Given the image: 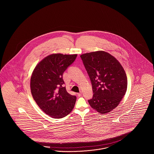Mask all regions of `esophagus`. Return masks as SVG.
<instances>
[{"instance_id":"esophagus-1","label":"esophagus","mask_w":154,"mask_h":154,"mask_svg":"<svg viewBox=\"0 0 154 154\" xmlns=\"http://www.w3.org/2000/svg\"><path fill=\"white\" fill-rule=\"evenodd\" d=\"M81 95H82V93H81V92H80V93H78V94H77V95L79 96H81Z\"/></svg>"}]
</instances>
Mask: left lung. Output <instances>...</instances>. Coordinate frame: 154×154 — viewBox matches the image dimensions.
Listing matches in <instances>:
<instances>
[{
	"label": "left lung",
	"instance_id": "left-lung-1",
	"mask_svg": "<svg viewBox=\"0 0 154 154\" xmlns=\"http://www.w3.org/2000/svg\"><path fill=\"white\" fill-rule=\"evenodd\" d=\"M81 58L92 84L93 96L88 103L100 114L114 109L125 95L127 77L124 69L113 56L106 52H92Z\"/></svg>",
	"mask_w": 154,
	"mask_h": 154
}]
</instances>
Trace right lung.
Masks as SVG:
<instances>
[{
  "label": "right lung",
  "instance_id": "add662e5",
  "mask_svg": "<svg viewBox=\"0 0 154 154\" xmlns=\"http://www.w3.org/2000/svg\"><path fill=\"white\" fill-rule=\"evenodd\" d=\"M77 56L51 54L40 62L33 72L32 95L38 107L52 118L65 117L73 109L76 96L66 91L63 73Z\"/></svg>",
  "mask_w": 154,
  "mask_h": 154
}]
</instances>
